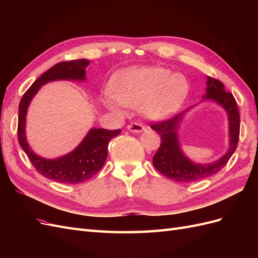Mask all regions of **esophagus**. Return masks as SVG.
I'll return each instance as SVG.
<instances>
[{
	"instance_id": "1",
	"label": "esophagus",
	"mask_w": 258,
	"mask_h": 258,
	"mask_svg": "<svg viewBox=\"0 0 258 258\" xmlns=\"http://www.w3.org/2000/svg\"><path fill=\"white\" fill-rule=\"evenodd\" d=\"M127 129L130 132H136V134H139V132H142L145 130V128L143 127L142 123H139V122H131L127 126Z\"/></svg>"
}]
</instances>
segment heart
<instances>
[{
	"mask_svg": "<svg viewBox=\"0 0 258 258\" xmlns=\"http://www.w3.org/2000/svg\"><path fill=\"white\" fill-rule=\"evenodd\" d=\"M113 93L107 92L104 104L110 110L123 113L127 106H138L153 120L172 115L188 95L189 86L184 76L160 67H139L127 70L113 83Z\"/></svg>",
	"mask_w": 258,
	"mask_h": 258,
	"instance_id": "b5f03b06",
	"label": "heart"
}]
</instances>
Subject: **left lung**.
Instances as JSON below:
<instances>
[{"label":"left lung","mask_w":258,"mask_h":258,"mask_svg":"<svg viewBox=\"0 0 258 258\" xmlns=\"http://www.w3.org/2000/svg\"><path fill=\"white\" fill-rule=\"evenodd\" d=\"M207 90L204 99L215 101L225 108L228 115L229 148L223 157L211 163H195L187 158L179 146L177 129L183 116L188 110L170 119L151 124V128L157 132L161 139L160 146L153 158V165L161 174L176 182H196L217 173L228 162L239 142L240 115L236 99L232 93L225 91L222 82L210 76L207 77Z\"/></svg>","instance_id":"8db88e82"}]
</instances>
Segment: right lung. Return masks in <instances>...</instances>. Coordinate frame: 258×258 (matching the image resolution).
Masks as SVG:
<instances>
[{
    "mask_svg": "<svg viewBox=\"0 0 258 258\" xmlns=\"http://www.w3.org/2000/svg\"><path fill=\"white\" fill-rule=\"evenodd\" d=\"M89 60L77 59L59 62L43 73L25 92L19 103L18 141L36 171L46 178L64 184L87 181L104 166L108 142L120 134V129L106 130L92 128L74 151L56 159H46L36 155L26 138V115L31 100L43 85L58 80L85 81L86 67Z\"/></svg>",
    "mask_w": 258,
    "mask_h": 258,
    "instance_id": "1",
    "label": "right lung"
}]
</instances>
